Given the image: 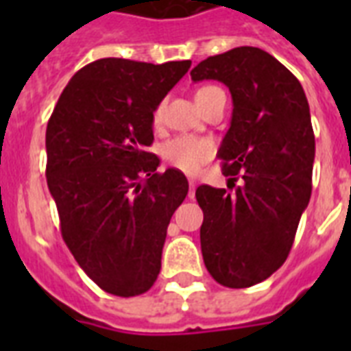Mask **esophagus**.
Returning a JSON list of instances; mask_svg holds the SVG:
<instances>
[{
	"instance_id": "esophagus-1",
	"label": "esophagus",
	"mask_w": 351,
	"mask_h": 351,
	"mask_svg": "<svg viewBox=\"0 0 351 351\" xmlns=\"http://www.w3.org/2000/svg\"><path fill=\"white\" fill-rule=\"evenodd\" d=\"M195 197V178H189V198Z\"/></svg>"
}]
</instances>
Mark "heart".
Masks as SVG:
<instances>
[{
    "instance_id": "heart-1",
    "label": "heart",
    "mask_w": 351,
    "mask_h": 351,
    "mask_svg": "<svg viewBox=\"0 0 351 351\" xmlns=\"http://www.w3.org/2000/svg\"><path fill=\"white\" fill-rule=\"evenodd\" d=\"M222 89L215 87V85H206L197 90L198 106L204 107L211 98L220 95ZM164 117V101H160L158 106L154 107L153 111V121L160 123ZM215 154V143L209 138L204 136H191V134H182L176 136L169 142L164 143L162 147V156L169 165H173L175 169H180L184 173H197L206 162Z\"/></svg>"
}]
</instances>
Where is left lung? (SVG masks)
<instances>
[{"instance_id": "left-lung-1", "label": "left lung", "mask_w": 351, "mask_h": 351, "mask_svg": "<svg viewBox=\"0 0 351 351\" xmlns=\"http://www.w3.org/2000/svg\"><path fill=\"white\" fill-rule=\"evenodd\" d=\"M191 80L230 87L233 117L219 158L233 186L242 180L234 193L197 187L204 264L226 288H250L288 258L310 202L315 158L310 106L299 80L256 47L209 56L193 69Z\"/></svg>"}]
</instances>
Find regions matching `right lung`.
<instances>
[{
    "label": "right lung",
    "instance_id": "add662e5",
    "mask_svg": "<svg viewBox=\"0 0 351 351\" xmlns=\"http://www.w3.org/2000/svg\"><path fill=\"white\" fill-rule=\"evenodd\" d=\"M191 62L101 58L74 74L47 123V186L80 267L104 291L145 293L162 267L184 173H158L153 111ZM146 178L143 179V176Z\"/></svg>",
    "mask_w": 351,
    "mask_h": 351
}]
</instances>
